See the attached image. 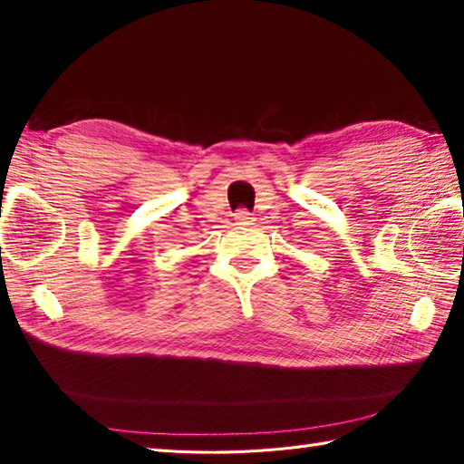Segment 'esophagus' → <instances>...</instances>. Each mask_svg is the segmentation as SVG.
Returning <instances> with one entry per match:
<instances>
[{
  "instance_id": "esophagus-1",
  "label": "esophagus",
  "mask_w": 464,
  "mask_h": 464,
  "mask_svg": "<svg viewBox=\"0 0 464 464\" xmlns=\"http://www.w3.org/2000/svg\"><path fill=\"white\" fill-rule=\"evenodd\" d=\"M235 221H239V223H243V225H251L256 221V217L249 213L247 208H239L237 213H235Z\"/></svg>"
}]
</instances>
